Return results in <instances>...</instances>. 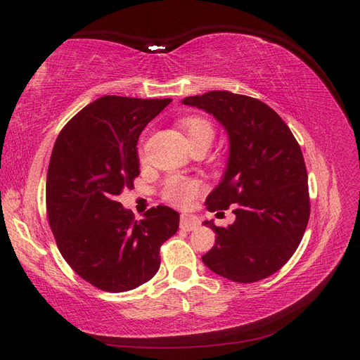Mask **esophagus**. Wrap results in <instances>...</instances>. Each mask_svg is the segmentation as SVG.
I'll use <instances>...</instances> for the list:
<instances>
[{
  "mask_svg": "<svg viewBox=\"0 0 360 360\" xmlns=\"http://www.w3.org/2000/svg\"><path fill=\"white\" fill-rule=\"evenodd\" d=\"M200 226V221L197 217L189 216V214H181V219H180V228L184 231H193L197 230Z\"/></svg>",
  "mask_w": 360,
  "mask_h": 360,
  "instance_id": "obj_1",
  "label": "esophagus"
}]
</instances>
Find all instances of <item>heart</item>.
I'll list each match as a JSON object with an SVG mask.
<instances>
[{
	"label": "heart",
	"instance_id": "heart-1",
	"mask_svg": "<svg viewBox=\"0 0 360 360\" xmlns=\"http://www.w3.org/2000/svg\"><path fill=\"white\" fill-rule=\"evenodd\" d=\"M181 127L188 135V139L197 138H213V127L202 117H188L181 120ZM201 189V183L195 179L183 177V176H172L165 181L163 186V200H167L169 204L176 207H188L192 200L197 197V193Z\"/></svg>",
	"mask_w": 360,
	"mask_h": 360
}]
</instances>
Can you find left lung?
Returning <instances> with one entry per match:
<instances>
[{
  "label": "left lung",
  "mask_w": 360,
  "mask_h": 360,
  "mask_svg": "<svg viewBox=\"0 0 360 360\" xmlns=\"http://www.w3.org/2000/svg\"><path fill=\"white\" fill-rule=\"evenodd\" d=\"M181 103L212 114L230 138L225 174L205 205L209 212L233 207L236 221L226 228L204 222L217 236L202 263L240 284L274 275L296 252L309 221L299 143L284 120L254 97L209 91Z\"/></svg>",
  "instance_id": "8db88e82"
}]
</instances>
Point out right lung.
Segmentation results:
<instances>
[{"mask_svg": "<svg viewBox=\"0 0 360 360\" xmlns=\"http://www.w3.org/2000/svg\"><path fill=\"white\" fill-rule=\"evenodd\" d=\"M171 99L105 96L63 127L46 177V210L63 258L96 288L122 292L156 275L180 216L151 207L144 219L118 202L139 176L138 138Z\"/></svg>", "mask_w": 360, "mask_h": 360, "instance_id": "obj_1", "label": "right lung"}]
</instances>
